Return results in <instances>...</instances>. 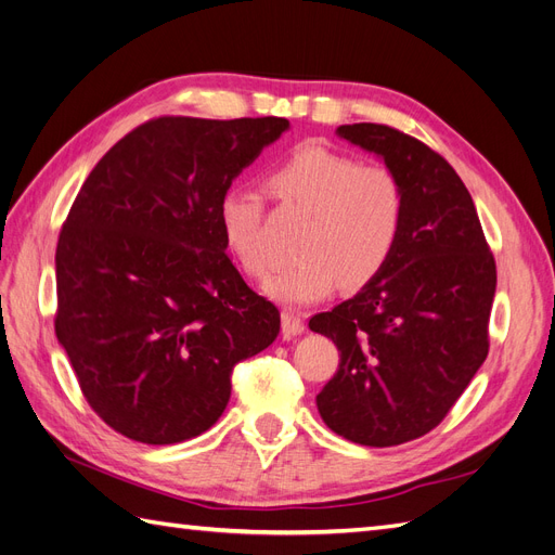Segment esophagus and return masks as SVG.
I'll list each match as a JSON object with an SVG mask.
<instances>
[{
    "mask_svg": "<svg viewBox=\"0 0 555 555\" xmlns=\"http://www.w3.org/2000/svg\"><path fill=\"white\" fill-rule=\"evenodd\" d=\"M306 331L304 326V314L296 312V310H284L282 312V333L292 338V335H300Z\"/></svg>",
    "mask_w": 555,
    "mask_h": 555,
    "instance_id": "obj_1",
    "label": "esophagus"
}]
</instances>
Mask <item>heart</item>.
<instances>
[{
	"label": "heart",
	"instance_id": "heart-1",
	"mask_svg": "<svg viewBox=\"0 0 555 555\" xmlns=\"http://www.w3.org/2000/svg\"><path fill=\"white\" fill-rule=\"evenodd\" d=\"M266 190L282 208L306 212L294 241L298 257L266 282V294L280 304H314L340 280L349 289L363 287L391 261L405 224V192L386 166L308 143L268 171ZM217 220L243 271L263 278L271 268L263 196L231 184L217 201Z\"/></svg>",
	"mask_w": 555,
	"mask_h": 555
}]
</instances>
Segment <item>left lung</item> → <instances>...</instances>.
<instances>
[{"instance_id": "left-lung-1", "label": "left lung", "mask_w": 555, "mask_h": 555, "mask_svg": "<svg viewBox=\"0 0 555 555\" xmlns=\"http://www.w3.org/2000/svg\"><path fill=\"white\" fill-rule=\"evenodd\" d=\"M338 133L398 176L405 224L375 280L310 319L340 351L317 410L349 442L396 447L438 426L486 361L495 259L473 196L442 155L386 125Z\"/></svg>"}]
</instances>
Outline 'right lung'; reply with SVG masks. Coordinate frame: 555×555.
Wrapping results in <instances>:
<instances>
[{
	"label": "right lung",
	"mask_w": 555,
	"mask_h": 555,
	"mask_svg": "<svg viewBox=\"0 0 555 555\" xmlns=\"http://www.w3.org/2000/svg\"><path fill=\"white\" fill-rule=\"evenodd\" d=\"M284 117L164 115L82 182L55 251V335L90 408L143 444L208 430L233 365L280 333V310L227 257L217 201Z\"/></svg>",
	"instance_id": "add662e5"
}]
</instances>
